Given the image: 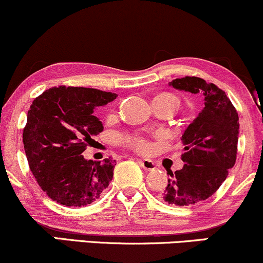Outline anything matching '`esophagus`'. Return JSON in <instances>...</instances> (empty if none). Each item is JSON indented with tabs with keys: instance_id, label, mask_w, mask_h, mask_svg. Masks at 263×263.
<instances>
[{
	"instance_id": "esophagus-1",
	"label": "esophagus",
	"mask_w": 263,
	"mask_h": 263,
	"mask_svg": "<svg viewBox=\"0 0 263 263\" xmlns=\"http://www.w3.org/2000/svg\"><path fill=\"white\" fill-rule=\"evenodd\" d=\"M138 163L144 171H155L156 170V164L155 162L151 161V159H138Z\"/></svg>"
}]
</instances>
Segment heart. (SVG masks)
<instances>
[{"mask_svg": "<svg viewBox=\"0 0 263 263\" xmlns=\"http://www.w3.org/2000/svg\"><path fill=\"white\" fill-rule=\"evenodd\" d=\"M155 100H159V101L165 102V104H168L170 106L173 107L174 110H177V107L179 106V104H180L178 96L174 95V93H171V92L161 93V95L157 96ZM121 140L125 142V143H127L128 146L134 147L135 149L141 151V152L148 149V142H147L146 140H144V138H142V137H122Z\"/></svg>", "mask_w": 263, "mask_h": 263, "instance_id": "1", "label": "heart"}]
</instances>
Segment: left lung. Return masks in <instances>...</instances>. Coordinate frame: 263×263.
Returning a JSON list of instances; mask_svg holds the SVG:
<instances>
[{
    "mask_svg": "<svg viewBox=\"0 0 263 263\" xmlns=\"http://www.w3.org/2000/svg\"><path fill=\"white\" fill-rule=\"evenodd\" d=\"M170 85L204 96V108L182 136L183 168L168 171L171 178L162 190L168 204L188 206L211 197L235 165L238 115L225 91L201 78H180Z\"/></svg>",
    "mask_w": 263,
    "mask_h": 263,
    "instance_id": "left-lung-1",
    "label": "left lung"
}]
</instances>
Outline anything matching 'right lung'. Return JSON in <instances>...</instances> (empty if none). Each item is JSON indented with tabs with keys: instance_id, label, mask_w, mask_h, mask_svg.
Wrapping results in <instances>:
<instances>
[{
	"instance_id": "1",
	"label": "right lung",
	"mask_w": 263,
	"mask_h": 263,
	"mask_svg": "<svg viewBox=\"0 0 263 263\" xmlns=\"http://www.w3.org/2000/svg\"><path fill=\"white\" fill-rule=\"evenodd\" d=\"M117 93L90 87L58 86L32 102L23 144L29 168L43 192L66 206L91 204L112 180L115 161H87L81 153L104 129L93 111Z\"/></svg>"
}]
</instances>
